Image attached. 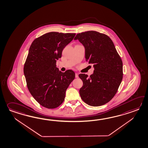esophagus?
Returning a JSON list of instances; mask_svg holds the SVG:
<instances>
[{
    "mask_svg": "<svg viewBox=\"0 0 148 148\" xmlns=\"http://www.w3.org/2000/svg\"><path fill=\"white\" fill-rule=\"evenodd\" d=\"M75 77L76 78H78L79 77V74L77 73H75Z\"/></svg>",
    "mask_w": 148,
    "mask_h": 148,
    "instance_id": "34e87169",
    "label": "esophagus"
}]
</instances>
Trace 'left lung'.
I'll return each mask as SVG.
<instances>
[{
	"instance_id": "8db88e82",
	"label": "left lung",
	"mask_w": 148,
	"mask_h": 148,
	"mask_svg": "<svg viewBox=\"0 0 148 148\" xmlns=\"http://www.w3.org/2000/svg\"><path fill=\"white\" fill-rule=\"evenodd\" d=\"M78 40L85 48V57L93 64L94 72L88 77L79 74L83 83L79 95L86 104L103 105L115 96L123 79V62L111 39L103 33L89 31L78 33Z\"/></svg>"
}]
</instances>
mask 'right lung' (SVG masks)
<instances>
[{"label": "right lung", "mask_w": 148, "mask_h": 148, "mask_svg": "<svg viewBox=\"0 0 148 148\" xmlns=\"http://www.w3.org/2000/svg\"><path fill=\"white\" fill-rule=\"evenodd\" d=\"M75 34L49 32L36 39L30 46L24 74L30 93L45 108H55L60 105L66 90L75 79L72 70L62 72L56 64V60L62 57V50Z\"/></svg>", "instance_id": "1"}]
</instances>
